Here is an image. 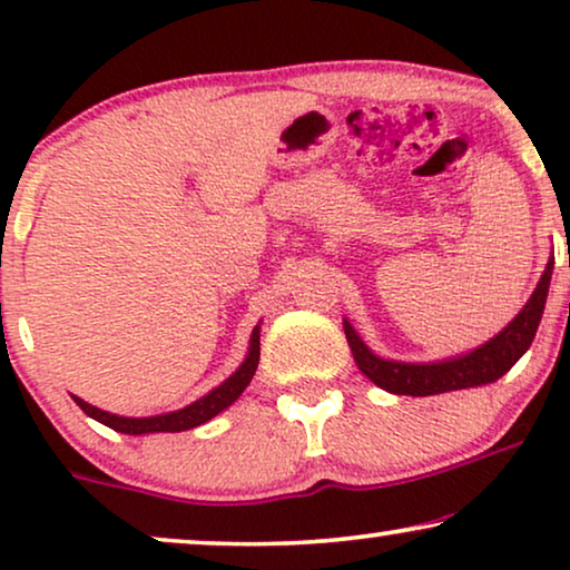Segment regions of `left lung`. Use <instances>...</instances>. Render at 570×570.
Returning a JSON list of instances; mask_svg holds the SVG:
<instances>
[{
	"label": "left lung",
	"mask_w": 570,
	"mask_h": 570,
	"mask_svg": "<svg viewBox=\"0 0 570 570\" xmlns=\"http://www.w3.org/2000/svg\"><path fill=\"white\" fill-rule=\"evenodd\" d=\"M552 264L556 256H550L548 267H544L540 283H537L532 298L527 306L513 316L509 326H503L493 340L485 345L470 350V353L446 357V361L435 363H402V361H386L373 353L365 342L357 337L353 324L345 318V337L347 345L353 350V357L365 376L373 384L392 394H407V396H431L443 392H456V389H472L493 384L511 371V365L527 353L532 345L537 326L542 322L544 301H548Z\"/></svg>",
	"instance_id": "8db88e82"
}]
</instances>
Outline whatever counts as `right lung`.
I'll list each match as a JSON object with an SVG mask.
<instances>
[{"label":"right lung","mask_w":570,"mask_h":570,"mask_svg":"<svg viewBox=\"0 0 570 570\" xmlns=\"http://www.w3.org/2000/svg\"><path fill=\"white\" fill-rule=\"evenodd\" d=\"M259 332L262 326L256 324L252 332V340H248V353L244 357V363L238 365L236 373H230L228 379L223 381L220 386H215L213 392H207L205 396H199L197 402L186 404L184 410L176 412H166V415H153V417H121L114 415V412H106L100 407H92L80 396L72 394V400L80 404V410L85 415L98 420L111 428V431L119 433H129V435H145V433H181V431H191L207 420H213L215 415H220L223 410H228L233 402L244 394V389L252 384L256 365H259Z\"/></svg>","instance_id":"obj_1"}]
</instances>
